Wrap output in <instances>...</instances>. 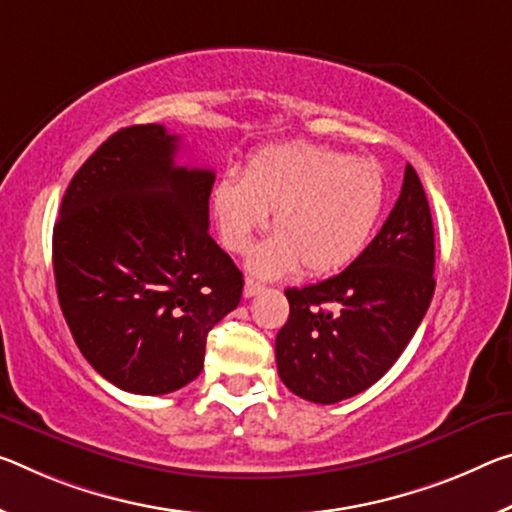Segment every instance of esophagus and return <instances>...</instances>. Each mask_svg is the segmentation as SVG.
Here are the masks:
<instances>
[{
    "instance_id": "esophagus-1",
    "label": "esophagus",
    "mask_w": 512,
    "mask_h": 512,
    "mask_svg": "<svg viewBox=\"0 0 512 512\" xmlns=\"http://www.w3.org/2000/svg\"><path fill=\"white\" fill-rule=\"evenodd\" d=\"M264 289V285H259V282H255V280H246V285H243V296L246 298H253V296H257L259 291Z\"/></svg>"
}]
</instances>
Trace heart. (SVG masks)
I'll use <instances>...</instances> for the list:
<instances>
[{
	"instance_id": "1",
	"label": "heart",
	"mask_w": 512,
	"mask_h": 512,
	"mask_svg": "<svg viewBox=\"0 0 512 512\" xmlns=\"http://www.w3.org/2000/svg\"><path fill=\"white\" fill-rule=\"evenodd\" d=\"M385 205L378 164L314 143H285L250 154L243 177L216 182L212 209L230 253H246L273 212L275 237L250 257V271L278 278L303 264L328 275L367 246Z\"/></svg>"
}]
</instances>
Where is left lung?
Listing matches in <instances>:
<instances>
[{"instance_id": "8db88e82", "label": "left lung", "mask_w": 512, "mask_h": 512, "mask_svg": "<svg viewBox=\"0 0 512 512\" xmlns=\"http://www.w3.org/2000/svg\"><path fill=\"white\" fill-rule=\"evenodd\" d=\"M435 232L424 186L405 166L385 225L339 275L287 289L289 319L275 337L278 373L305 401L364 392L410 344L435 291Z\"/></svg>"}]
</instances>
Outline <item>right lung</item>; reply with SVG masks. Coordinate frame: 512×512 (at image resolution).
<instances>
[{
  "label": "right lung",
  "mask_w": 512,
  "mask_h": 512,
  "mask_svg": "<svg viewBox=\"0 0 512 512\" xmlns=\"http://www.w3.org/2000/svg\"><path fill=\"white\" fill-rule=\"evenodd\" d=\"M180 136L134 125L81 166L54 225L56 294L88 364L159 396L200 376L207 335L243 275L209 237L214 170L177 166Z\"/></svg>",
  "instance_id": "right-lung-1"
}]
</instances>
